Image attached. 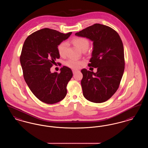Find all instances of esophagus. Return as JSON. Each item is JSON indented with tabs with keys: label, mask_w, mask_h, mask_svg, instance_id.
I'll return each instance as SVG.
<instances>
[{
	"label": "esophagus",
	"mask_w": 148,
	"mask_h": 148,
	"mask_svg": "<svg viewBox=\"0 0 148 148\" xmlns=\"http://www.w3.org/2000/svg\"><path fill=\"white\" fill-rule=\"evenodd\" d=\"M78 71L77 70H75V69H73V74H75Z\"/></svg>",
	"instance_id": "obj_1"
}]
</instances>
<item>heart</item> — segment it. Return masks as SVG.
Returning <instances> with one entry per match:
<instances>
[{
    "label": "heart",
    "mask_w": 148,
    "mask_h": 148,
    "mask_svg": "<svg viewBox=\"0 0 148 148\" xmlns=\"http://www.w3.org/2000/svg\"><path fill=\"white\" fill-rule=\"evenodd\" d=\"M71 42L75 45H76L79 49H80L82 51L84 49H87L89 45V40L86 38L82 36H75L72 39ZM67 46L68 44L65 42H63L58 45L57 50L58 54L60 56L63 57L65 56ZM82 64L83 63L81 61L74 59H69L65 62V65L67 66L74 69L80 68Z\"/></svg>",
    "instance_id": "b5f03b06"
}]
</instances>
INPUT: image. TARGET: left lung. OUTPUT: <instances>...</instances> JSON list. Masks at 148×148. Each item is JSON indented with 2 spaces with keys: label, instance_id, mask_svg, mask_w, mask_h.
<instances>
[{
  "label": "left lung",
  "instance_id": "1",
  "mask_svg": "<svg viewBox=\"0 0 148 148\" xmlns=\"http://www.w3.org/2000/svg\"><path fill=\"white\" fill-rule=\"evenodd\" d=\"M93 42L89 66L97 72L82 69L81 85L85 98L95 103L105 102L119 88L125 68L124 47L118 33L113 29L94 24L75 33Z\"/></svg>",
  "mask_w": 148,
  "mask_h": 148
}]
</instances>
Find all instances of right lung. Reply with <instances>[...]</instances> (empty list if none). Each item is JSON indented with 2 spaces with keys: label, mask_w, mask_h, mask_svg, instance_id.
Wrapping results in <instances>:
<instances>
[{
  "label": "right lung",
  "mask_w": 148,
  "mask_h": 148,
  "mask_svg": "<svg viewBox=\"0 0 148 148\" xmlns=\"http://www.w3.org/2000/svg\"><path fill=\"white\" fill-rule=\"evenodd\" d=\"M71 33L42 29L29 35L24 42L20 56L23 77L33 94L46 104L56 103L66 95L72 71L64 66L59 73H51L50 68L60 58L58 45Z\"/></svg>",
  "instance_id": "obj_1"
}]
</instances>
